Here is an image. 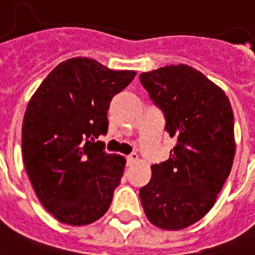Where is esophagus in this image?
Segmentation results:
<instances>
[{"mask_svg":"<svg viewBox=\"0 0 255 255\" xmlns=\"http://www.w3.org/2000/svg\"><path fill=\"white\" fill-rule=\"evenodd\" d=\"M139 159V156L136 155V153H132V155L127 156V165H132L133 163H136Z\"/></svg>","mask_w":255,"mask_h":255,"instance_id":"34e87169","label":"esophagus"}]
</instances>
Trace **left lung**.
Instances as JSON below:
<instances>
[{
  "mask_svg": "<svg viewBox=\"0 0 255 255\" xmlns=\"http://www.w3.org/2000/svg\"><path fill=\"white\" fill-rule=\"evenodd\" d=\"M140 82L176 140L169 159L151 167V181L140 189L141 205L160 229H184L212 209L230 174L233 110L225 92L190 66L141 73Z\"/></svg>",
  "mask_w": 255,
  "mask_h": 255,
  "instance_id": "left-lung-1",
  "label": "left lung"
}]
</instances>
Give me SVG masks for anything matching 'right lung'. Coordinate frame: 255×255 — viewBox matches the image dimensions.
Here are the masks:
<instances>
[{"instance_id": "add662e5", "label": "right lung", "mask_w": 255, "mask_h": 255, "mask_svg": "<svg viewBox=\"0 0 255 255\" xmlns=\"http://www.w3.org/2000/svg\"><path fill=\"white\" fill-rule=\"evenodd\" d=\"M135 75L71 58L31 96L22 123L23 164L38 200L59 222L88 225L111 205L126 159L95 140L107 133L112 98Z\"/></svg>"}]
</instances>
